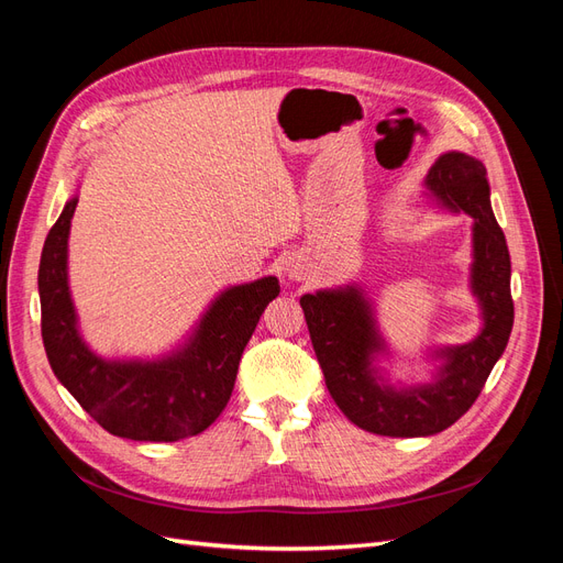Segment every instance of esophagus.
<instances>
[{"instance_id":"esophagus-1","label":"esophagus","mask_w":563,"mask_h":563,"mask_svg":"<svg viewBox=\"0 0 563 563\" xmlns=\"http://www.w3.org/2000/svg\"><path fill=\"white\" fill-rule=\"evenodd\" d=\"M286 275H288V279H300L302 277V269H300V265L296 261H288Z\"/></svg>"}]
</instances>
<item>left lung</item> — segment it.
Instances as JSON below:
<instances>
[{
  "label": "left lung",
  "mask_w": 563,
  "mask_h": 563,
  "mask_svg": "<svg viewBox=\"0 0 563 563\" xmlns=\"http://www.w3.org/2000/svg\"><path fill=\"white\" fill-rule=\"evenodd\" d=\"M422 195L439 211L472 218L470 294L482 319L467 343L428 347V380H391L383 366L391 347L380 329L376 300L362 284L319 288L300 298L333 401L356 428L383 437H430L451 428L479 397L515 323L512 263L490 209L486 166L465 152H444L424 176Z\"/></svg>",
  "instance_id": "left-lung-1"
}]
</instances>
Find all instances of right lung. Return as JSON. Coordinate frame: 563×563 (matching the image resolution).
<instances>
[{
	"label": "right lung",
	"instance_id": "right-lung-1",
	"mask_svg": "<svg viewBox=\"0 0 563 563\" xmlns=\"http://www.w3.org/2000/svg\"><path fill=\"white\" fill-rule=\"evenodd\" d=\"M77 201L79 180L46 236L40 261L42 338L51 368L110 434L178 441L203 432L230 401L242 352L267 302L279 296V279L267 275L218 291L195 327L162 354H98L81 335L67 272Z\"/></svg>",
	"mask_w": 563,
	"mask_h": 563
}]
</instances>
